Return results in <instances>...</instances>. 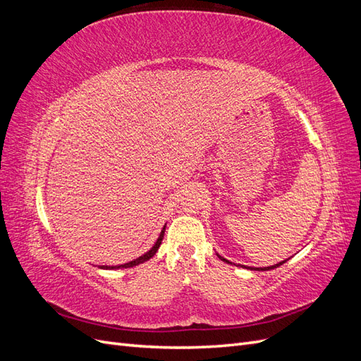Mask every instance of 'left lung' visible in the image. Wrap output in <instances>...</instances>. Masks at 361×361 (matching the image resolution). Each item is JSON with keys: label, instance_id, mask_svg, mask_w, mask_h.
Listing matches in <instances>:
<instances>
[{"label": "left lung", "instance_id": "left-lung-1", "mask_svg": "<svg viewBox=\"0 0 361 361\" xmlns=\"http://www.w3.org/2000/svg\"><path fill=\"white\" fill-rule=\"evenodd\" d=\"M218 257H220L223 262H227V264H232V262H228L227 259H224V257H221L220 255H216ZM285 262L286 260H283V262H280V264H276V265H272V267H265V268H248V269H256V271H268V269H274V268H277V267H280V265H283V264H285ZM244 268H247L245 265H243Z\"/></svg>", "mask_w": 361, "mask_h": 361}]
</instances>
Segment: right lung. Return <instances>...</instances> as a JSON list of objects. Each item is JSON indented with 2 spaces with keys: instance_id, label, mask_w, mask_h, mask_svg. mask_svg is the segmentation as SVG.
I'll use <instances>...</instances> for the list:
<instances>
[{
  "instance_id": "add662e5",
  "label": "right lung",
  "mask_w": 361,
  "mask_h": 361,
  "mask_svg": "<svg viewBox=\"0 0 361 361\" xmlns=\"http://www.w3.org/2000/svg\"><path fill=\"white\" fill-rule=\"evenodd\" d=\"M164 232H166V226L162 227V231H161V233H159V236H158V239H157L155 245L152 247V248L147 251V253H145L143 256H140V257H137V259H134V260H130V262H128V264H123V265H117V267L102 265L101 268H104V269H118V268H133V267H137V265H140V264H143V262L149 260L150 257H154V256L157 255V251H158V248H159V245H161V243H162Z\"/></svg>"
}]
</instances>
